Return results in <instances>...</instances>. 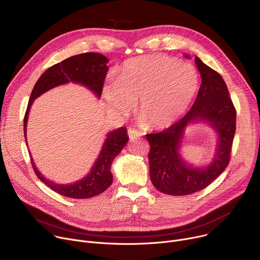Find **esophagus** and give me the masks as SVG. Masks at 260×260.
<instances>
[{
    "instance_id": "1",
    "label": "esophagus",
    "mask_w": 260,
    "mask_h": 260,
    "mask_svg": "<svg viewBox=\"0 0 260 260\" xmlns=\"http://www.w3.org/2000/svg\"><path fill=\"white\" fill-rule=\"evenodd\" d=\"M127 135H128L131 140H134V139H136V138H138L140 136H143V134L141 132H139V131L135 129V128H128L127 129Z\"/></svg>"
}]
</instances>
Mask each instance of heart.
I'll use <instances>...</instances> for the list:
<instances>
[{
	"label": "heart",
	"mask_w": 260,
	"mask_h": 260,
	"mask_svg": "<svg viewBox=\"0 0 260 260\" xmlns=\"http://www.w3.org/2000/svg\"><path fill=\"white\" fill-rule=\"evenodd\" d=\"M199 86V73L191 63L152 54L126 60L116 81L109 82L104 93L120 112H128L139 102L140 121L149 128L162 129L186 112Z\"/></svg>",
	"instance_id": "obj_1"
}]
</instances>
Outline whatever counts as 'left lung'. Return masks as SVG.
<instances>
[{
    "label": "left lung",
    "mask_w": 260,
    "mask_h": 260,
    "mask_svg": "<svg viewBox=\"0 0 260 260\" xmlns=\"http://www.w3.org/2000/svg\"><path fill=\"white\" fill-rule=\"evenodd\" d=\"M194 60L202 84L193 106L173 125L160 133L146 135L150 144L148 158L151 182L157 190L170 196H187L206 188L226 169L231 160L236 132V108L220 74L199 57ZM193 121H208L219 135L213 162L202 169L186 165L177 152L184 127Z\"/></svg>",
    "instance_id": "8db88e82"
}]
</instances>
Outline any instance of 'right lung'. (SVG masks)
Returning a JSON list of instances; mask_svg holds the SVG:
<instances>
[{
    "instance_id": "right-lung-1",
    "label": "right lung",
    "mask_w": 260,
    "mask_h": 260,
    "mask_svg": "<svg viewBox=\"0 0 260 260\" xmlns=\"http://www.w3.org/2000/svg\"><path fill=\"white\" fill-rule=\"evenodd\" d=\"M108 58L100 53L87 52L69 57L45 71L36 82L27 104L23 119L24 138H26V122L30 106L35 99L45 91L68 82H76L88 87L98 96H101L105 77L109 68ZM26 141V140H25ZM128 141L127 129L120 127L107 135L101 153L88 175L73 184H55L41 175L30 159L34 172L44 184L53 191L72 199H89L104 192L113 181L111 165Z\"/></svg>"
}]
</instances>
